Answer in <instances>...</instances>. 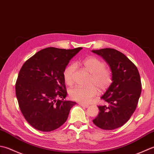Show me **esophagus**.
Returning <instances> with one entry per match:
<instances>
[{"mask_svg":"<svg viewBox=\"0 0 154 154\" xmlns=\"http://www.w3.org/2000/svg\"><path fill=\"white\" fill-rule=\"evenodd\" d=\"M78 104L81 106H82V107H84V108H88L89 106V105L86 104V103H82V102H79L78 103Z\"/></svg>","mask_w":154,"mask_h":154,"instance_id":"34e87169","label":"esophagus"}]
</instances>
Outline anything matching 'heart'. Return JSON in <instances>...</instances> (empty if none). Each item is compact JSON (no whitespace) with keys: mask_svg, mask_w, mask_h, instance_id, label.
<instances>
[{"mask_svg":"<svg viewBox=\"0 0 154 154\" xmlns=\"http://www.w3.org/2000/svg\"><path fill=\"white\" fill-rule=\"evenodd\" d=\"M84 68L91 74L89 80L90 86L84 87L75 86L70 89L69 95L70 98L76 101L88 103L100 92L108 88L112 82V72L105 68V64L101 60L95 56H89L82 61ZM76 69V65L72 63L65 68L63 73L65 82L68 85H72L74 82V75Z\"/></svg>","mask_w":154,"mask_h":154,"instance_id":"obj_1","label":"heart"}]
</instances>
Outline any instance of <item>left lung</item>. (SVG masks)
<instances>
[{"mask_svg":"<svg viewBox=\"0 0 154 154\" xmlns=\"http://www.w3.org/2000/svg\"><path fill=\"white\" fill-rule=\"evenodd\" d=\"M92 52L107 62L112 74V82L101 98L108 106H99V113L92 120L103 130L116 129L126 123L136 109L142 92L138 70L123 53L113 48Z\"/></svg>","mask_w":154,"mask_h":154,"instance_id":"1","label":"left lung"}]
</instances>
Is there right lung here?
Masks as SVG:
<instances>
[{
  "mask_svg": "<svg viewBox=\"0 0 154 154\" xmlns=\"http://www.w3.org/2000/svg\"><path fill=\"white\" fill-rule=\"evenodd\" d=\"M82 48L49 47L24 62L16 82V96L22 114L35 129L51 131L63 124L76 104L66 101L64 70Z\"/></svg>",
  "mask_w": 154,
  "mask_h": 154,
  "instance_id": "right-lung-1",
  "label": "right lung"
}]
</instances>
